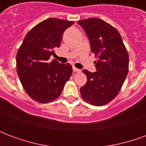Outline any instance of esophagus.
Instances as JSON below:
<instances>
[{"label":"esophagus","instance_id":"obj_1","mask_svg":"<svg viewBox=\"0 0 146 146\" xmlns=\"http://www.w3.org/2000/svg\"><path fill=\"white\" fill-rule=\"evenodd\" d=\"M73 72H75V73H80V70L77 69V68H76V67H73Z\"/></svg>","mask_w":146,"mask_h":146}]
</instances>
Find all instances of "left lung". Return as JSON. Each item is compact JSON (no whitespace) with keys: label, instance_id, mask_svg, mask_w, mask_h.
Returning a JSON list of instances; mask_svg holds the SVG:
<instances>
[{"label":"left lung","instance_id":"left-lung-1","mask_svg":"<svg viewBox=\"0 0 146 146\" xmlns=\"http://www.w3.org/2000/svg\"><path fill=\"white\" fill-rule=\"evenodd\" d=\"M77 23L88 37L92 52L98 57L94 62L96 72L83 70L88 80L80 94L87 102L101 106L119 93L128 73V53L119 32L105 21L90 18Z\"/></svg>","mask_w":146,"mask_h":146}]
</instances>
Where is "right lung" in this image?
<instances>
[{
    "label": "right lung",
    "mask_w": 146,
    "mask_h": 146,
    "mask_svg": "<svg viewBox=\"0 0 146 146\" xmlns=\"http://www.w3.org/2000/svg\"><path fill=\"white\" fill-rule=\"evenodd\" d=\"M73 24V21L51 18L37 24L25 36L17 52L16 67L22 85L33 100L52 102L70 80L71 65L49 58L60 47L64 31Z\"/></svg>",
    "instance_id": "1"
}]
</instances>
